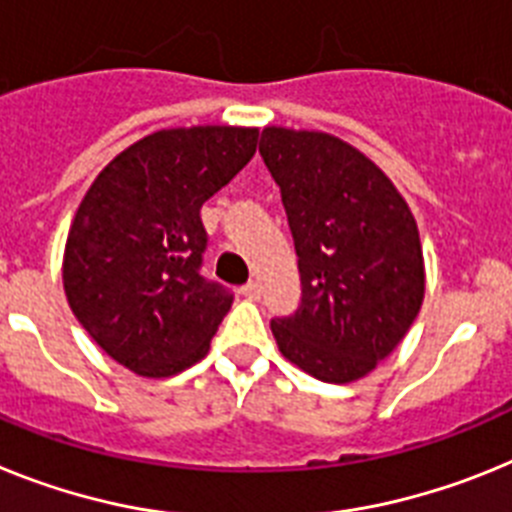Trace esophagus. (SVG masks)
Instances as JSON below:
<instances>
[{
	"label": "esophagus",
	"mask_w": 512,
	"mask_h": 512,
	"mask_svg": "<svg viewBox=\"0 0 512 512\" xmlns=\"http://www.w3.org/2000/svg\"><path fill=\"white\" fill-rule=\"evenodd\" d=\"M239 293H242L244 299H252V301L260 299V283H257V281H250V283H247V286L239 288Z\"/></svg>",
	"instance_id": "34e87169"
}]
</instances>
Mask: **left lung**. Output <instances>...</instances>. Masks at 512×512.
Segmentation results:
<instances>
[{
  "instance_id": "obj_1",
  "label": "left lung",
  "mask_w": 512,
  "mask_h": 512,
  "mask_svg": "<svg viewBox=\"0 0 512 512\" xmlns=\"http://www.w3.org/2000/svg\"><path fill=\"white\" fill-rule=\"evenodd\" d=\"M260 154L281 188L301 273L299 309L270 322L275 342L314 379H361L422 306L415 219L389 177L335 136L265 128Z\"/></svg>"
}]
</instances>
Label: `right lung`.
<instances>
[{
	"label": "right lung",
	"mask_w": 512,
	"mask_h": 512,
	"mask_svg": "<svg viewBox=\"0 0 512 512\" xmlns=\"http://www.w3.org/2000/svg\"><path fill=\"white\" fill-rule=\"evenodd\" d=\"M257 128L157 131L128 146L84 195L64 288L92 340L139 376H172L208 353L234 293L201 273V206L255 157Z\"/></svg>",
	"instance_id": "obj_1"
}]
</instances>
